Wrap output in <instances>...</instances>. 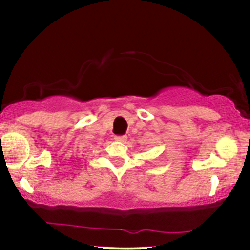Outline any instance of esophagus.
Wrapping results in <instances>:
<instances>
[{
  "label": "esophagus",
  "instance_id": "1",
  "mask_svg": "<svg viewBox=\"0 0 250 250\" xmlns=\"http://www.w3.org/2000/svg\"><path fill=\"white\" fill-rule=\"evenodd\" d=\"M115 140H116V141H118V142H126L127 138H126L125 135H117L115 138Z\"/></svg>",
  "mask_w": 250,
  "mask_h": 250
}]
</instances>
